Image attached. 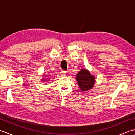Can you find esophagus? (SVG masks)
<instances>
[{"mask_svg":"<svg viewBox=\"0 0 135 135\" xmlns=\"http://www.w3.org/2000/svg\"><path fill=\"white\" fill-rule=\"evenodd\" d=\"M60 74H61V76H66V71L64 70H61V71H60Z\"/></svg>","mask_w":135,"mask_h":135,"instance_id":"esophagus-1","label":"esophagus"}]
</instances>
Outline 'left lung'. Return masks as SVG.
<instances>
[{
    "label": "left lung",
    "instance_id": "8db88e82",
    "mask_svg": "<svg viewBox=\"0 0 135 135\" xmlns=\"http://www.w3.org/2000/svg\"><path fill=\"white\" fill-rule=\"evenodd\" d=\"M76 80L79 88L82 91H87L92 88L95 79L94 77L86 69H82L77 74Z\"/></svg>",
    "mask_w": 135,
    "mask_h": 135
}]
</instances>
